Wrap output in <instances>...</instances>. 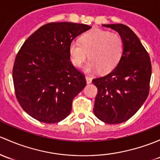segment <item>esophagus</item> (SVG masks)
Listing matches in <instances>:
<instances>
[{"mask_svg":"<svg viewBox=\"0 0 160 160\" xmlns=\"http://www.w3.org/2000/svg\"><path fill=\"white\" fill-rule=\"evenodd\" d=\"M85 79H86V82H87V84H91V83H92V78H91V77H89V76H86V77H85Z\"/></svg>","mask_w":160,"mask_h":160,"instance_id":"1","label":"esophagus"}]
</instances>
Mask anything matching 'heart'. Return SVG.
Returning a JSON list of instances; mask_svg holds the SVG:
<instances>
[{
	"instance_id": "obj_1",
	"label": "heart",
	"mask_w": 160,
	"mask_h": 160,
	"mask_svg": "<svg viewBox=\"0 0 160 160\" xmlns=\"http://www.w3.org/2000/svg\"><path fill=\"white\" fill-rule=\"evenodd\" d=\"M123 50L124 42L119 34L94 29L84 34L80 42L70 44L69 55L75 67L82 66L88 56L90 61L85 66L86 72L108 73L118 65Z\"/></svg>"
}]
</instances>
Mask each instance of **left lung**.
Returning <instances> with one entry per match:
<instances>
[{
	"label": "left lung",
	"instance_id": "1",
	"mask_svg": "<svg viewBox=\"0 0 160 160\" xmlns=\"http://www.w3.org/2000/svg\"><path fill=\"white\" fill-rule=\"evenodd\" d=\"M103 26L118 33L124 42V50L112 72L92 80L98 88L93 112L105 123L118 124L134 116L147 98L152 65L148 52L128 26Z\"/></svg>",
	"mask_w": 160,
	"mask_h": 160
}]
</instances>
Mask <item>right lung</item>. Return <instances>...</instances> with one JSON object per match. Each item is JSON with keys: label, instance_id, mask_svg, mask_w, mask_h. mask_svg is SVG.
Segmentation results:
<instances>
[{"label": "right lung", "instance_id": "1", "mask_svg": "<svg viewBox=\"0 0 160 160\" xmlns=\"http://www.w3.org/2000/svg\"><path fill=\"white\" fill-rule=\"evenodd\" d=\"M92 27L48 23L24 42L13 67L15 95L23 109L44 123L59 122L72 111V100L86 85L70 61L69 45Z\"/></svg>", "mask_w": 160, "mask_h": 160}]
</instances>
